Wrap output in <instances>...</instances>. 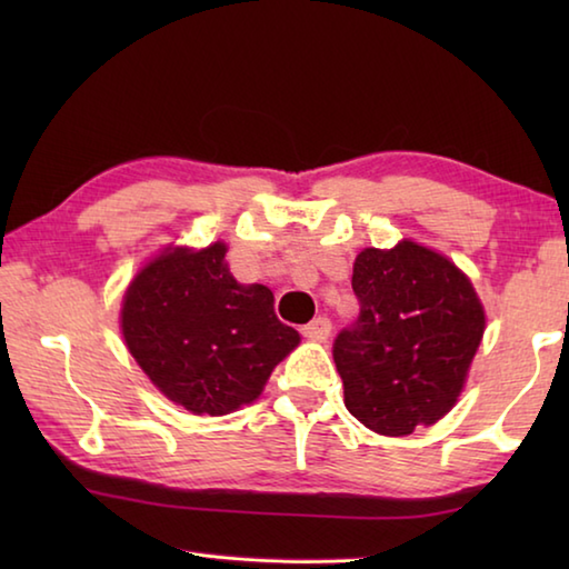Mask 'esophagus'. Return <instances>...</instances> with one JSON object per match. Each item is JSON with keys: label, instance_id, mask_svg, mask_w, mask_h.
<instances>
[{"label": "esophagus", "instance_id": "esophagus-1", "mask_svg": "<svg viewBox=\"0 0 569 569\" xmlns=\"http://www.w3.org/2000/svg\"><path fill=\"white\" fill-rule=\"evenodd\" d=\"M301 333L306 336V339H311V341H326V339H329V333H331V321L326 319V316H319V319H313L311 323H306L303 329H301Z\"/></svg>", "mask_w": 569, "mask_h": 569}]
</instances>
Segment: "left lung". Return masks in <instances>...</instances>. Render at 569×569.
<instances>
[{"mask_svg":"<svg viewBox=\"0 0 569 569\" xmlns=\"http://www.w3.org/2000/svg\"><path fill=\"white\" fill-rule=\"evenodd\" d=\"M351 288L359 319L333 341L346 409L387 437L445 417L485 333L469 278L445 256L403 240L361 250Z\"/></svg>","mask_w":569,"mask_h":569,"instance_id":"obj_1","label":"left lung"}]
</instances>
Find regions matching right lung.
Listing matches in <instances>:
<instances>
[{"label":"right lung","mask_w":569,"mask_h":569,"mask_svg":"<svg viewBox=\"0 0 569 569\" xmlns=\"http://www.w3.org/2000/svg\"><path fill=\"white\" fill-rule=\"evenodd\" d=\"M134 361L170 401L223 417L258 399L301 336L278 321L266 286H240L226 246L166 250L134 276L122 303Z\"/></svg>","instance_id":"right-lung-1"}]
</instances>
